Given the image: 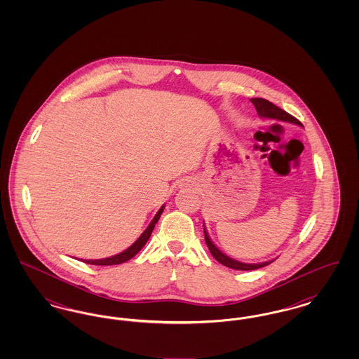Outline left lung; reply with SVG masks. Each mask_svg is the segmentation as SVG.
<instances>
[{
	"label": "left lung",
	"instance_id": "obj_1",
	"mask_svg": "<svg viewBox=\"0 0 359 359\" xmlns=\"http://www.w3.org/2000/svg\"><path fill=\"white\" fill-rule=\"evenodd\" d=\"M250 102L255 104L256 107L257 113L261 118H271V120L283 121V122H290V123H294V125H299L302 126V122L299 120H296L293 116L288 114L285 110L280 109L278 106H276L272 102L264 100V98H252ZM203 231H205V241L208 246V250L210 253L212 255V257L221 262L224 266L227 268H231V269H237V271H255L258 268H262L265 265H269L272 261H266V262H261V264H245V262H239L234 258H230L229 256H226L224 253H222L214 243L208 237L207 231H205V224H203Z\"/></svg>",
	"mask_w": 359,
	"mask_h": 359
}]
</instances>
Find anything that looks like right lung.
I'll list each match as a JSON object with an SVG mask.
<instances>
[{
    "instance_id": "obj_1",
    "label": "right lung",
    "mask_w": 359,
    "mask_h": 359,
    "mask_svg": "<svg viewBox=\"0 0 359 359\" xmlns=\"http://www.w3.org/2000/svg\"><path fill=\"white\" fill-rule=\"evenodd\" d=\"M163 211H164V205H161V208L157 211V214L154 215L152 222L148 224V227L140 236V238L137 239L136 242L132 246H129L126 250L121 252V253L116 255V256L107 257V258H102V259H85L83 262L90 264V265H118V264L129 261L130 258L136 256L137 253L144 248V245L148 242V239H149L152 231H154V224L160 219V215L163 214Z\"/></svg>"
}]
</instances>
